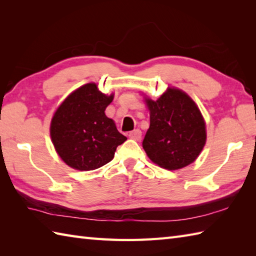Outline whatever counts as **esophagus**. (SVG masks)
Segmentation results:
<instances>
[{"label":"esophagus","mask_w":256,"mask_h":256,"mask_svg":"<svg viewBox=\"0 0 256 256\" xmlns=\"http://www.w3.org/2000/svg\"><path fill=\"white\" fill-rule=\"evenodd\" d=\"M128 138L134 140H140V138H142V132H140V130H134V131L130 132Z\"/></svg>","instance_id":"34e87169"}]
</instances>
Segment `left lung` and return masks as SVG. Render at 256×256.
Returning <instances> with one entry per match:
<instances>
[{
    "label": "left lung",
    "mask_w": 256,
    "mask_h": 256,
    "mask_svg": "<svg viewBox=\"0 0 256 256\" xmlns=\"http://www.w3.org/2000/svg\"><path fill=\"white\" fill-rule=\"evenodd\" d=\"M150 124L143 140L148 158L164 170H177L198 158L206 142V121L186 92L168 86L158 99L143 94Z\"/></svg>",
    "instance_id": "1"
}]
</instances>
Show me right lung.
<instances>
[{
	"label": "right lung",
	"mask_w": 256,
	"mask_h": 256,
	"mask_svg": "<svg viewBox=\"0 0 256 256\" xmlns=\"http://www.w3.org/2000/svg\"><path fill=\"white\" fill-rule=\"evenodd\" d=\"M114 94H104L94 82L72 91L50 121V138L56 153L74 170H94L111 162L116 148L126 140L106 108Z\"/></svg>",
	"instance_id": "obj_1"
}]
</instances>
